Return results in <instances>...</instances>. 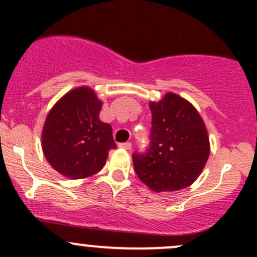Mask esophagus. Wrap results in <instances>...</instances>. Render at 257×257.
Returning a JSON list of instances; mask_svg holds the SVG:
<instances>
[{
  "label": "esophagus",
  "instance_id": "esophagus-1",
  "mask_svg": "<svg viewBox=\"0 0 257 257\" xmlns=\"http://www.w3.org/2000/svg\"><path fill=\"white\" fill-rule=\"evenodd\" d=\"M118 147L123 148V149H125V150H131L132 149V143H128V142H126V143H119Z\"/></svg>",
  "mask_w": 257,
  "mask_h": 257
}]
</instances>
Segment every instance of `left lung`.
Wrapping results in <instances>:
<instances>
[{
    "label": "left lung",
    "instance_id": "left-lung-1",
    "mask_svg": "<svg viewBox=\"0 0 257 257\" xmlns=\"http://www.w3.org/2000/svg\"><path fill=\"white\" fill-rule=\"evenodd\" d=\"M152 129L145 152L133 153L134 172L152 190L175 191L195 181L208 162L205 124L195 108L174 93L150 103Z\"/></svg>",
    "mask_w": 257,
    "mask_h": 257
}]
</instances>
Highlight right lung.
Segmentation results:
<instances>
[{
    "label": "right lung",
    "instance_id": "obj_1",
    "mask_svg": "<svg viewBox=\"0 0 257 257\" xmlns=\"http://www.w3.org/2000/svg\"><path fill=\"white\" fill-rule=\"evenodd\" d=\"M102 102L90 88L67 93L52 108L42 132V148L49 164L71 179L92 177L105 164L116 145L112 126L99 120Z\"/></svg>",
    "mask_w": 257,
    "mask_h": 257
}]
</instances>
